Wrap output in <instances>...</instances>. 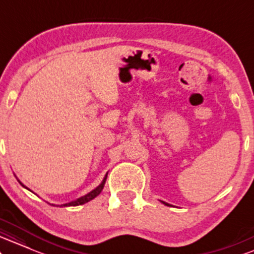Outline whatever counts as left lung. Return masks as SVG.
Instances as JSON below:
<instances>
[{"label": "left lung", "instance_id": "left-lung-1", "mask_svg": "<svg viewBox=\"0 0 254 254\" xmlns=\"http://www.w3.org/2000/svg\"><path fill=\"white\" fill-rule=\"evenodd\" d=\"M163 203H164V204H166V205H169L168 203H165V202H163Z\"/></svg>", "mask_w": 254, "mask_h": 254}]
</instances>
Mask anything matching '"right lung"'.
I'll return each mask as SVG.
<instances>
[{
    "mask_svg": "<svg viewBox=\"0 0 254 254\" xmlns=\"http://www.w3.org/2000/svg\"><path fill=\"white\" fill-rule=\"evenodd\" d=\"M106 180H107V176H106V177H104L103 182L100 184V186L96 188V189L92 190V191H90L89 193H86V195L83 196V197H80L78 199H76V201H72V202H70V203L64 204V205H73V207H74V205L84 204V203H86V202H89V201H91V199H94L95 197H96V196L100 195L101 191H102V189H103V187H104V183H106ZM52 205H55V204H52Z\"/></svg>",
    "mask_w": 254,
    "mask_h": 254,
    "instance_id": "obj_1",
    "label": "right lung"
}]
</instances>
